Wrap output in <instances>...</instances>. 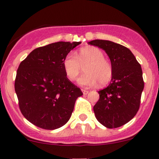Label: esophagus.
Instances as JSON below:
<instances>
[{
	"instance_id": "34e87169",
	"label": "esophagus",
	"mask_w": 159,
	"mask_h": 159,
	"mask_svg": "<svg viewBox=\"0 0 159 159\" xmlns=\"http://www.w3.org/2000/svg\"><path fill=\"white\" fill-rule=\"evenodd\" d=\"M82 92H83V94L84 95H87V93H89V91L88 90H84V89H82Z\"/></svg>"
}]
</instances>
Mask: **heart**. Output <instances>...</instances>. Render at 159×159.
Returning a JSON list of instances; mask_svg holds the SVG:
<instances>
[{
	"label": "heart",
	"mask_w": 159,
	"mask_h": 159,
	"mask_svg": "<svg viewBox=\"0 0 159 159\" xmlns=\"http://www.w3.org/2000/svg\"><path fill=\"white\" fill-rule=\"evenodd\" d=\"M104 53L94 46L81 48L75 54H68L63 62L66 77L73 81L85 67L86 74L78 79V84L82 86H93L98 82L104 86L111 81L113 75V67L107 60L104 58Z\"/></svg>",
	"instance_id": "1"
}]
</instances>
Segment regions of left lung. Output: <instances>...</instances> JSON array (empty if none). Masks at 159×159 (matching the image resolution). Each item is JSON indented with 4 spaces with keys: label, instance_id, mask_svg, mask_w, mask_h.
<instances>
[{
    "label": "left lung",
    "instance_id": "1",
    "mask_svg": "<svg viewBox=\"0 0 159 159\" xmlns=\"http://www.w3.org/2000/svg\"><path fill=\"white\" fill-rule=\"evenodd\" d=\"M88 43L103 49L113 67L110 84L98 91L99 99L93 107L95 116L108 129L120 127L139 110L144 87L141 66L132 52L123 45L102 39Z\"/></svg>",
    "mask_w": 159,
    "mask_h": 159
}]
</instances>
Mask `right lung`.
<instances>
[{"instance_id":"right-lung-1","label":"right lung","mask_w":159,"mask_h":159,"mask_svg":"<svg viewBox=\"0 0 159 159\" xmlns=\"http://www.w3.org/2000/svg\"><path fill=\"white\" fill-rule=\"evenodd\" d=\"M81 42H57L32 51L21 62L15 90L21 114L41 129L54 130L71 117L81 89L66 77L63 62Z\"/></svg>"}]
</instances>
